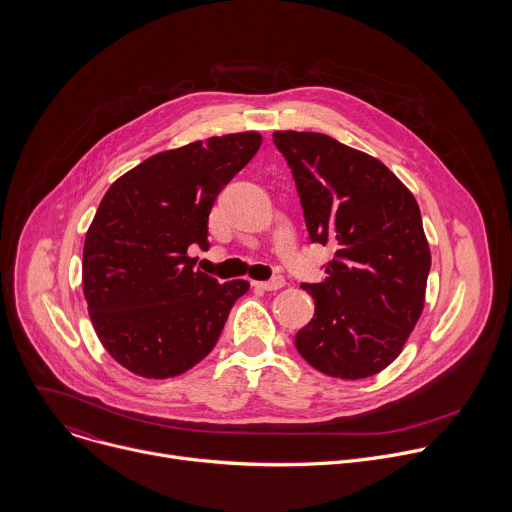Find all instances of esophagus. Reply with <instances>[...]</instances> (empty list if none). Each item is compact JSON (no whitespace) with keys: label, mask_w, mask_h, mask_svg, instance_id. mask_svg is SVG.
Here are the masks:
<instances>
[{"label":"esophagus","mask_w":512,"mask_h":512,"mask_svg":"<svg viewBox=\"0 0 512 512\" xmlns=\"http://www.w3.org/2000/svg\"><path fill=\"white\" fill-rule=\"evenodd\" d=\"M255 285L259 289H263V291H275V289H281L285 285V279H283V275H275V277H271L267 281H257Z\"/></svg>","instance_id":"esophagus-1"}]
</instances>
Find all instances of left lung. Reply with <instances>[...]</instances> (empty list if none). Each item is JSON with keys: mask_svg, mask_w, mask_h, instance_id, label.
I'll list each match as a JSON object with an SVG mask.
<instances>
[{"mask_svg": "<svg viewBox=\"0 0 512 512\" xmlns=\"http://www.w3.org/2000/svg\"><path fill=\"white\" fill-rule=\"evenodd\" d=\"M296 180L312 243L330 245L298 352L336 379H367L401 354L425 300L431 267L413 194L379 160L324 133L275 131Z\"/></svg>", "mask_w": 512, "mask_h": 512, "instance_id": "left-lung-1", "label": "left lung"}]
</instances>
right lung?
<instances>
[{
    "instance_id": "obj_1",
    "label": "right lung",
    "mask_w": 512,
    "mask_h": 512,
    "mask_svg": "<svg viewBox=\"0 0 512 512\" xmlns=\"http://www.w3.org/2000/svg\"><path fill=\"white\" fill-rule=\"evenodd\" d=\"M257 131L229 133L156 154L103 196L83 249V291L105 350L145 379L186 373L216 344L243 279L196 271L221 190L261 148Z\"/></svg>"
}]
</instances>
